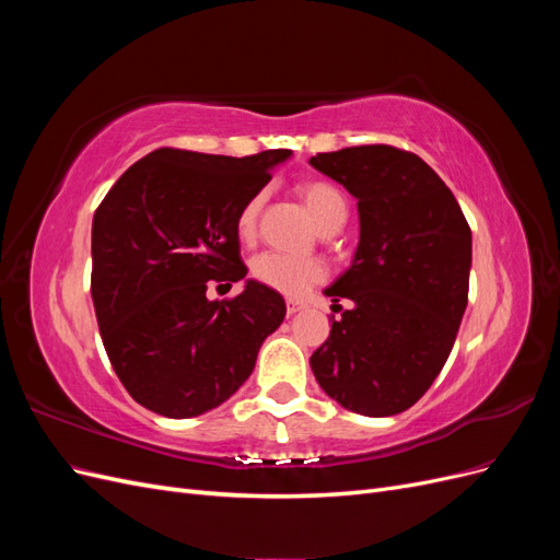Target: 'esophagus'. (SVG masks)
Masks as SVG:
<instances>
[{
	"label": "esophagus",
	"instance_id": "1",
	"mask_svg": "<svg viewBox=\"0 0 560 560\" xmlns=\"http://www.w3.org/2000/svg\"><path fill=\"white\" fill-rule=\"evenodd\" d=\"M303 308H306V303H303V301L287 299V313H290V315H296V313H301Z\"/></svg>",
	"mask_w": 560,
	"mask_h": 560
}]
</instances>
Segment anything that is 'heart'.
<instances>
[{
  "mask_svg": "<svg viewBox=\"0 0 560 560\" xmlns=\"http://www.w3.org/2000/svg\"><path fill=\"white\" fill-rule=\"evenodd\" d=\"M299 194L306 202L308 212L317 222V226L327 224L329 219H334L338 212H346V200L341 191L336 189L329 182H301L299 184ZM264 194L252 196L243 210L238 212V222H235V229H238V235L243 241H249L254 235V229H257V217L261 210ZM249 273L252 278L270 287L280 294L287 296H299L308 290L311 284L319 282L327 276V268L322 261L311 259V257H292V254H280V252H264L259 257H254L249 264Z\"/></svg>",
  "mask_w": 560,
  "mask_h": 560,
  "instance_id": "heart-1",
  "label": "heart"
}]
</instances>
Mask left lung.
<instances>
[{
	"label": "left lung",
	"instance_id": "left-lung-1",
	"mask_svg": "<svg viewBox=\"0 0 560 560\" xmlns=\"http://www.w3.org/2000/svg\"><path fill=\"white\" fill-rule=\"evenodd\" d=\"M358 200L360 243L325 294L352 306L311 358L348 411L397 416L444 369L467 308L471 231L455 196L416 154L387 144L311 159Z\"/></svg>",
	"mask_w": 560,
	"mask_h": 560
}]
</instances>
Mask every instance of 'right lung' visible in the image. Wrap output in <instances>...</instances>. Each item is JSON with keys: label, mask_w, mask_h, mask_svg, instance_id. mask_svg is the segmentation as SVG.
<instances>
[{"label": "right lung", "mask_w": 560, "mask_h": 560, "mask_svg": "<svg viewBox=\"0 0 560 560\" xmlns=\"http://www.w3.org/2000/svg\"><path fill=\"white\" fill-rule=\"evenodd\" d=\"M292 156H214L156 149L130 165L93 217L91 294L109 362L130 397L165 418L224 404L254 371L284 299L245 280L231 301L210 280L241 282L238 212Z\"/></svg>", "instance_id": "add662e5"}]
</instances>
